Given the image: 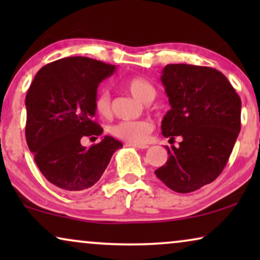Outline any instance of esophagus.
I'll return each instance as SVG.
<instances>
[{
	"mask_svg": "<svg viewBox=\"0 0 260 260\" xmlns=\"http://www.w3.org/2000/svg\"><path fill=\"white\" fill-rule=\"evenodd\" d=\"M126 145L129 147H134V148H138V149H147L148 145L147 144H136V143H126Z\"/></svg>",
	"mask_w": 260,
	"mask_h": 260,
	"instance_id": "34e87169",
	"label": "esophagus"
}]
</instances>
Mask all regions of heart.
Here are the masks:
<instances>
[{
	"label": "heart",
	"mask_w": 260,
	"mask_h": 260,
	"mask_svg": "<svg viewBox=\"0 0 260 260\" xmlns=\"http://www.w3.org/2000/svg\"><path fill=\"white\" fill-rule=\"evenodd\" d=\"M125 86L135 98L141 102H147L148 99L155 97V87L150 81L142 77H133L125 81ZM95 112L99 116L106 117L110 113V95L106 91L97 93L93 101ZM154 129L150 120H122L111 126V134L120 140L127 141L130 143H143Z\"/></svg>",
	"instance_id": "1"
}]
</instances>
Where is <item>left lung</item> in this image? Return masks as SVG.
I'll use <instances>...</instances> for the list:
<instances>
[{
  "instance_id": "obj_1",
  "label": "left lung",
  "mask_w": 260,
  "mask_h": 260,
  "mask_svg": "<svg viewBox=\"0 0 260 260\" xmlns=\"http://www.w3.org/2000/svg\"><path fill=\"white\" fill-rule=\"evenodd\" d=\"M161 81L170 105L163 117L168 159L156 176L177 193H190L214 181L229 161L240 133V97L227 78L211 67L170 63Z\"/></svg>"
}]
</instances>
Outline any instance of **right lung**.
Wrapping results in <instances>:
<instances>
[{"instance_id": "1", "label": "right lung", "mask_w": 260, "mask_h": 260, "mask_svg": "<svg viewBox=\"0 0 260 260\" xmlns=\"http://www.w3.org/2000/svg\"><path fill=\"white\" fill-rule=\"evenodd\" d=\"M115 71V65L70 56L44 66L31 81L24 101L27 144L42 175L60 189H88L123 147L111 136L91 148L81 145L83 137L103 134L93 101L98 85Z\"/></svg>"}]
</instances>
